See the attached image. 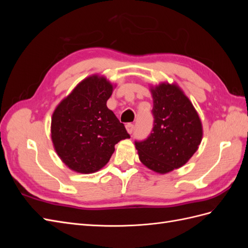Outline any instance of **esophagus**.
Here are the masks:
<instances>
[{"mask_svg": "<svg viewBox=\"0 0 248 248\" xmlns=\"http://www.w3.org/2000/svg\"><path fill=\"white\" fill-rule=\"evenodd\" d=\"M126 129L128 131V133H132L133 129H134V125L132 123H127L126 124Z\"/></svg>", "mask_w": 248, "mask_h": 248, "instance_id": "esophagus-1", "label": "esophagus"}]
</instances>
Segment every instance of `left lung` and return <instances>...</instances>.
<instances>
[{
	"label": "left lung",
	"mask_w": 248,
	"mask_h": 248,
	"mask_svg": "<svg viewBox=\"0 0 248 248\" xmlns=\"http://www.w3.org/2000/svg\"><path fill=\"white\" fill-rule=\"evenodd\" d=\"M153 128L144 140H136L140 160L159 174L181 168L196 153L202 130L197 110L176 85L151 89Z\"/></svg>",
	"instance_id": "1"
}]
</instances>
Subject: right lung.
Segmentation results:
<instances>
[{"instance_id": "obj_1", "label": "right lung", "mask_w": 248, "mask_h": 248, "mask_svg": "<svg viewBox=\"0 0 248 248\" xmlns=\"http://www.w3.org/2000/svg\"><path fill=\"white\" fill-rule=\"evenodd\" d=\"M112 85L92 76L61 101L51 118V140L60 158L72 170L90 174L103 168L115 145L130 138L108 107Z\"/></svg>"}]
</instances>
